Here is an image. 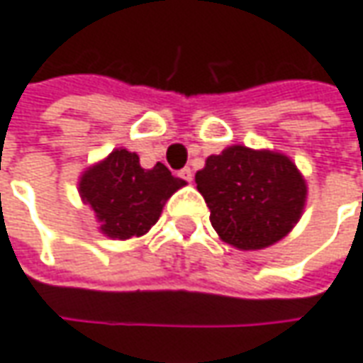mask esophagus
I'll return each instance as SVG.
<instances>
[{
  "mask_svg": "<svg viewBox=\"0 0 363 363\" xmlns=\"http://www.w3.org/2000/svg\"><path fill=\"white\" fill-rule=\"evenodd\" d=\"M179 179H182V181H186V182H191V181H193V170L189 169V167H186V169L179 170Z\"/></svg>",
  "mask_w": 363,
  "mask_h": 363,
  "instance_id": "34e87169",
  "label": "esophagus"
}]
</instances>
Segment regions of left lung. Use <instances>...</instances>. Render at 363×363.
Listing matches in <instances>:
<instances>
[{"mask_svg": "<svg viewBox=\"0 0 363 363\" xmlns=\"http://www.w3.org/2000/svg\"><path fill=\"white\" fill-rule=\"evenodd\" d=\"M196 189L211 211V225L225 243L243 251L277 243L301 217L306 181L287 157L229 146L206 158Z\"/></svg>", "mask_w": 363, "mask_h": 363, "instance_id": "obj_1", "label": "left lung"}]
</instances>
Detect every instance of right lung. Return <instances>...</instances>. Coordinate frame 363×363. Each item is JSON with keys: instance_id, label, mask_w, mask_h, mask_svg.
Listing matches in <instances>:
<instances>
[{"instance_id": "right-lung-1", "label": "right lung", "mask_w": 363, "mask_h": 363, "mask_svg": "<svg viewBox=\"0 0 363 363\" xmlns=\"http://www.w3.org/2000/svg\"><path fill=\"white\" fill-rule=\"evenodd\" d=\"M182 184L184 181L174 179L162 162L146 170L138 155L116 148L106 160L84 172L80 194L102 223L100 231L112 239H130L157 223L164 201Z\"/></svg>"}]
</instances>
